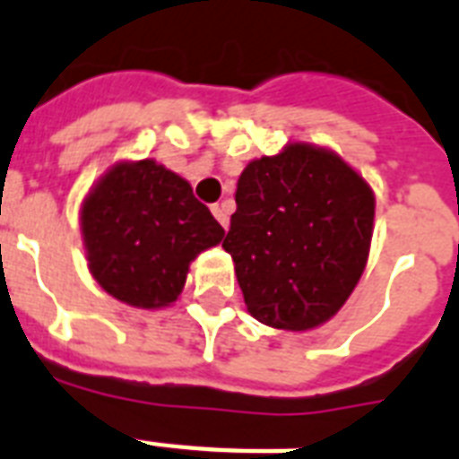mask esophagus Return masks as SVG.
Here are the masks:
<instances>
[{
    "mask_svg": "<svg viewBox=\"0 0 459 459\" xmlns=\"http://www.w3.org/2000/svg\"><path fill=\"white\" fill-rule=\"evenodd\" d=\"M212 214H214V219L221 223L223 229H229V214H226V209L221 204H212Z\"/></svg>",
    "mask_w": 459,
    "mask_h": 459,
    "instance_id": "34e87169",
    "label": "esophagus"
}]
</instances>
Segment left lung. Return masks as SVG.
Here are the masks:
<instances>
[{"instance_id": "1", "label": "left lung", "mask_w": 459, "mask_h": 459, "mask_svg": "<svg viewBox=\"0 0 459 459\" xmlns=\"http://www.w3.org/2000/svg\"><path fill=\"white\" fill-rule=\"evenodd\" d=\"M374 195L338 154L288 145L240 173L223 250L257 321L307 331L328 321L362 276Z\"/></svg>"}]
</instances>
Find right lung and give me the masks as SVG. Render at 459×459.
<instances>
[{
    "mask_svg": "<svg viewBox=\"0 0 459 459\" xmlns=\"http://www.w3.org/2000/svg\"><path fill=\"white\" fill-rule=\"evenodd\" d=\"M81 221L97 283L145 309L176 300L187 264L223 238L190 183L152 159L114 166L82 204Z\"/></svg>",
    "mask_w": 459,
    "mask_h": 459,
    "instance_id": "add662e5",
    "label": "right lung"
}]
</instances>
